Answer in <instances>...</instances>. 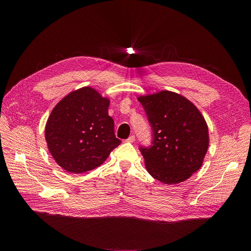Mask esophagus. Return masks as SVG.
I'll return each mask as SVG.
<instances>
[{"mask_svg":"<svg viewBox=\"0 0 251 251\" xmlns=\"http://www.w3.org/2000/svg\"><path fill=\"white\" fill-rule=\"evenodd\" d=\"M134 140H135V136H134L133 134H131V135L126 139V141H127V142H130V143H132Z\"/></svg>","mask_w":251,"mask_h":251,"instance_id":"34e87169","label":"esophagus"}]
</instances>
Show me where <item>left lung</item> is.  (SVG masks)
Masks as SVG:
<instances>
[{
    "label": "left lung",
    "instance_id": "8db88e82",
    "mask_svg": "<svg viewBox=\"0 0 251 251\" xmlns=\"http://www.w3.org/2000/svg\"><path fill=\"white\" fill-rule=\"evenodd\" d=\"M138 100L152 131L151 147H139L148 172L165 184L187 180L200 170L208 149L204 118L191 101L172 91Z\"/></svg>",
    "mask_w": 251,
    "mask_h": 251
}]
</instances>
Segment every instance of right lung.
<instances>
[{
    "mask_svg": "<svg viewBox=\"0 0 251 251\" xmlns=\"http://www.w3.org/2000/svg\"><path fill=\"white\" fill-rule=\"evenodd\" d=\"M110 100L91 87L66 96L52 109L46 140L56 163L67 172L84 173L100 166L121 143L109 116Z\"/></svg>",
    "mask_w": 251,
    "mask_h": 251,
    "instance_id": "obj_1",
    "label": "right lung"
}]
</instances>
